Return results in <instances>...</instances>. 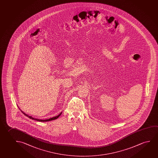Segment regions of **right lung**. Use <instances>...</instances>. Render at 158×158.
I'll use <instances>...</instances> for the list:
<instances>
[{"label":"right lung","instance_id":"right-lung-1","mask_svg":"<svg viewBox=\"0 0 158 158\" xmlns=\"http://www.w3.org/2000/svg\"><path fill=\"white\" fill-rule=\"evenodd\" d=\"M21 111L22 112V113L25 115L26 117H28L30 119H32V120H35L36 121H38V122H49V121H51V120H55V119H57L58 117H60V115H61V114H62V112H61L60 114H59L57 116H56V117H53V118H50L49 119H46V120H40V119H34V118H33V117H31V116H29L28 115H27V114H25L24 112H22V110H21Z\"/></svg>","mask_w":158,"mask_h":158}]
</instances>
